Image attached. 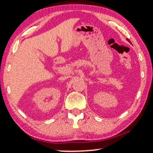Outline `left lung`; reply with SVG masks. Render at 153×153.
<instances>
[{
    "label": "left lung",
    "instance_id": "left-lung-1",
    "mask_svg": "<svg viewBox=\"0 0 153 153\" xmlns=\"http://www.w3.org/2000/svg\"><path fill=\"white\" fill-rule=\"evenodd\" d=\"M127 40H128V41H129V42H130V41H129V39H128V38H127Z\"/></svg>",
    "mask_w": 153,
    "mask_h": 153
}]
</instances>
